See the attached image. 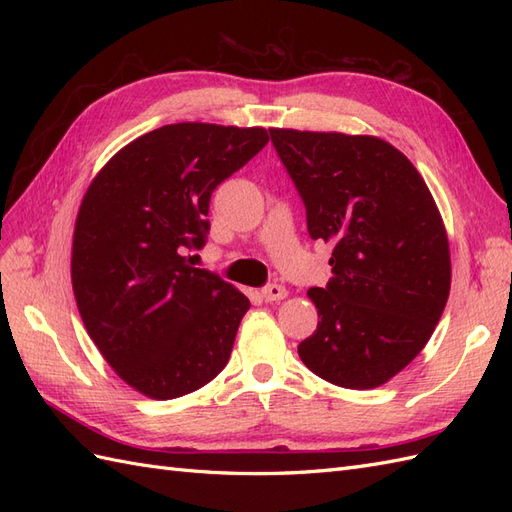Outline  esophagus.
Here are the masks:
<instances>
[{
  "label": "esophagus",
  "instance_id": "obj_1",
  "mask_svg": "<svg viewBox=\"0 0 512 512\" xmlns=\"http://www.w3.org/2000/svg\"><path fill=\"white\" fill-rule=\"evenodd\" d=\"M260 297L262 301H280V299H286L288 297V290L282 286V284H269L260 290Z\"/></svg>",
  "mask_w": 512,
  "mask_h": 512
}]
</instances>
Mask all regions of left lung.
<instances>
[{
    "mask_svg": "<svg viewBox=\"0 0 512 512\" xmlns=\"http://www.w3.org/2000/svg\"><path fill=\"white\" fill-rule=\"evenodd\" d=\"M312 239L333 247L331 280L309 288L318 327L299 344L309 371L376 389L425 348L451 292L440 209L414 164L384 138L271 128Z\"/></svg>",
    "mask_w": 512,
    "mask_h": 512,
    "instance_id": "1",
    "label": "left lung"
}]
</instances>
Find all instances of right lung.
Returning <instances> with one entry per match:
<instances>
[{
  "label": "right lung",
  "mask_w": 512,
  "mask_h": 512,
  "mask_svg": "<svg viewBox=\"0 0 512 512\" xmlns=\"http://www.w3.org/2000/svg\"><path fill=\"white\" fill-rule=\"evenodd\" d=\"M265 128L170 123L134 138L89 183L72 235V290L89 337L134 391L175 399L226 367L245 294L205 269L213 190L267 145Z\"/></svg>",
  "instance_id": "add662e5"
}]
</instances>
